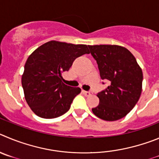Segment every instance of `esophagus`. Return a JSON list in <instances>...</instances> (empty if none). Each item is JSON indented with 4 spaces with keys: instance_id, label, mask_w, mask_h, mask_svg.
I'll use <instances>...</instances> for the list:
<instances>
[{
    "instance_id": "1",
    "label": "esophagus",
    "mask_w": 159,
    "mask_h": 159,
    "mask_svg": "<svg viewBox=\"0 0 159 159\" xmlns=\"http://www.w3.org/2000/svg\"><path fill=\"white\" fill-rule=\"evenodd\" d=\"M82 93L84 94V95H85V96H86V97H89V96L91 95V94H92V93L89 92V91H84V90H83Z\"/></svg>"
}]
</instances>
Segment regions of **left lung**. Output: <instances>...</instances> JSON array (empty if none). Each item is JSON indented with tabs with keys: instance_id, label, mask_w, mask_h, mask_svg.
Instances as JSON below:
<instances>
[{
	"instance_id": "1",
	"label": "left lung",
	"mask_w": 159,
	"mask_h": 159,
	"mask_svg": "<svg viewBox=\"0 0 159 159\" xmlns=\"http://www.w3.org/2000/svg\"><path fill=\"white\" fill-rule=\"evenodd\" d=\"M89 48L97 61L101 79L110 83L97 93L100 103L92 108L93 112L104 120H120L129 113L139 99L142 70L134 55L124 47L93 45Z\"/></svg>"
}]
</instances>
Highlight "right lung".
I'll return each mask as SVG.
<instances>
[{
  "label": "right lung",
  "mask_w": 159,
  "mask_h": 159,
  "mask_svg": "<svg viewBox=\"0 0 159 159\" xmlns=\"http://www.w3.org/2000/svg\"><path fill=\"white\" fill-rule=\"evenodd\" d=\"M85 54H89L88 46L52 40L28 57L21 81L25 100L35 115L53 119L69 111L81 89L65 85L62 74Z\"/></svg>",
  "instance_id": "add662e5"
}]
</instances>
